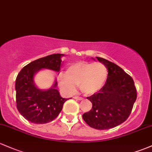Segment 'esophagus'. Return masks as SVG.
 Instances as JSON below:
<instances>
[{
    "label": "esophagus",
    "mask_w": 152,
    "mask_h": 152,
    "mask_svg": "<svg viewBox=\"0 0 152 152\" xmlns=\"http://www.w3.org/2000/svg\"><path fill=\"white\" fill-rule=\"evenodd\" d=\"M73 99H76V100H78V101H81V100H83V98H81V97H78V96H75V97H73Z\"/></svg>",
    "instance_id": "obj_1"
}]
</instances>
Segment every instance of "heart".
<instances>
[{"label":"heart","mask_w":152,"mask_h":152,"mask_svg":"<svg viewBox=\"0 0 152 152\" xmlns=\"http://www.w3.org/2000/svg\"><path fill=\"white\" fill-rule=\"evenodd\" d=\"M107 76L108 69L104 64L80 61L68 66L66 73L61 72L57 80L60 88L67 95L75 93L79 86L85 95L91 96L102 88Z\"/></svg>","instance_id":"1"}]
</instances>
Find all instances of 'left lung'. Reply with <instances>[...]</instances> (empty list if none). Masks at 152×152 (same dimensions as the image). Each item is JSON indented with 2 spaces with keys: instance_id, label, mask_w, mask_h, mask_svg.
<instances>
[{
  "instance_id": "obj_1",
  "label": "left lung",
  "mask_w": 152,
  "mask_h": 152,
  "mask_svg": "<svg viewBox=\"0 0 152 152\" xmlns=\"http://www.w3.org/2000/svg\"><path fill=\"white\" fill-rule=\"evenodd\" d=\"M96 58L107 66L108 76L102 88L87 98L93 107L88 112L83 114V118L91 128L108 130L128 118L137 93L133 78L121 67L105 58Z\"/></svg>"
}]
</instances>
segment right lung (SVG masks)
Instances as JSON below:
<instances>
[{"label":"right lung","instance_id":"right-lung-1","mask_svg":"<svg viewBox=\"0 0 152 152\" xmlns=\"http://www.w3.org/2000/svg\"><path fill=\"white\" fill-rule=\"evenodd\" d=\"M62 53H56L38 58L26 65L16 79V100L19 113L35 124H45L58 117L67 99L60 96L56 89L57 80L48 89H40L35 83V77L46 69L59 74L62 65Z\"/></svg>","mask_w":152,"mask_h":152}]
</instances>
